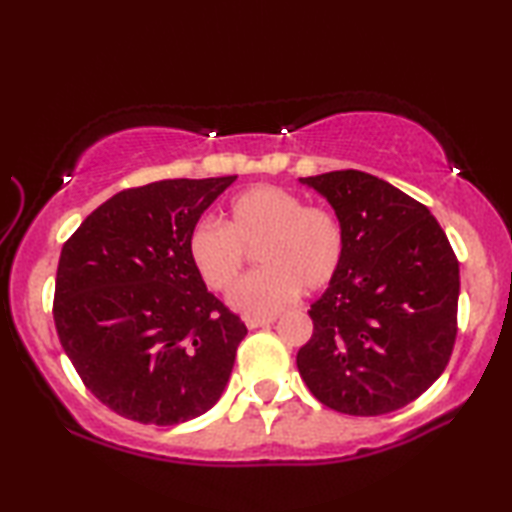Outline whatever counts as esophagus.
<instances>
[{
  "label": "esophagus",
  "mask_w": 512,
  "mask_h": 512,
  "mask_svg": "<svg viewBox=\"0 0 512 512\" xmlns=\"http://www.w3.org/2000/svg\"><path fill=\"white\" fill-rule=\"evenodd\" d=\"M275 323V316H268V318H255V316H248L246 318V325L248 329H257V327H268Z\"/></svg>",
  "instance_id": "esophagus-1"
}]
</instances>
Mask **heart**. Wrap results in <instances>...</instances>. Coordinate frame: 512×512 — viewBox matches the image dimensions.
Instances as JSON below:
<instances>
[{
  "instance_id": "b5f03b06",
  "label": "heart",
  "mask_w": 512,
  "mask_h": 512,
  "mask_svg": "<svg viewBox=\"0 0 512 512\" xmlns=\"http://www.w3.org/2000/svg\"><path fill=\"white\" fill-rule=\"evenodd\" d=\"M255 250L262 268L239 284L230 302L248 316L266 318L287 309L300 291L332 284L345 257L343 221L291 189L255 185L232 198L223 225L198 221L187 237L196 273L216 293L235 287Z\"/></svg>"
}]
</instances>
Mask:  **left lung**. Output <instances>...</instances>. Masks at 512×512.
<instances>
[{"label":"left lung","mask_w":512,"mask_h":512,"mask_svg":"<svg viewBox=\"0 0 512 512\" xmlns=\"http://www.w3.org/2000/svg\"><path fill=\"white\" fill-rule=\"evenodd\" d=\"M345 228V257L309 309L314 334L298 350L311 395L348 415H384L427 391L456 343L461 275L431 212L370 173L300 178Z\"/></svg>","instance_id":"obj_1"}]
</instances>
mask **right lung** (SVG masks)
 Wrapping results in <instances>:
<instances>
[{"label":"right lung","mask_w":512,"mask_h":512,"mask_svg":"<svg viewBox=\"0 0 512 512\" xmlns=\"http://www.w3.org/2000/svg\"><path fill=\"white\" fill-rule=\"evenodd\" d=\"M235 180L124 189L65 241L54 293L60 345L88 391L128 420H194L228 384L248 329L207 291L187 237Z\"/></svg>","instance_id":"add662e5"}]
</instances>
